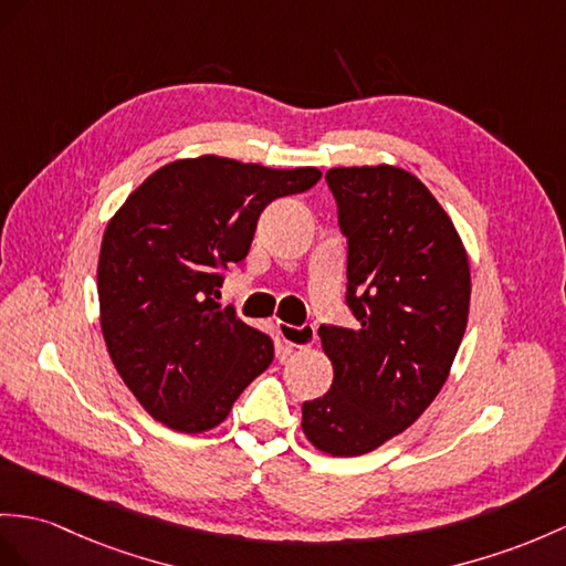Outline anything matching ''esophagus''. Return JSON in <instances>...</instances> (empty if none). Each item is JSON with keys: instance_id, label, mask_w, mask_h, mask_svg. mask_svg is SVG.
I'll return each mask as SVG.
<instances>
[{"instance_id": "esophagus-1", "label": "esophagus", "mask_w": 566, "mask_h": 566, "mask_svg": "<svg viewBox=\"0 0 566 566\" xmlns=\"http://www.w3.org/2000/svg\"><path fill=\"white\" fill-rule=\"evenodd\" d=\"M275 328H279V336L285 343V350H297V348H310L314 343V326H291L285 322H275Z\"/></svg>"}]
</instances>
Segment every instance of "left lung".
Returning a JSON list of instances; mask_svg holds the SVG:
<instances>
[{
  "mask_svg": "<svg viewBox=\"0 0 566 566\" xmlns=\"http://www.w3.org/2000/svg\"><path fill=\"white\" fill-rule=\"evenodd\" d=\"M348 238L357 324L319 326L334 384L302 406V432L328 457H363L416 422L444 387L471 310V264L451 218L396 165L331 168Z\"/></svg>",
  "mask_w": 566,
  "mask_h": 566,
  "instance_id": "obj_1",
  "label": "left lung"
}]
</instances>
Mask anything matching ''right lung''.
<instances>
[{"mask_svg":"<svg viewBox=\"0 0 566 566\" xmlns=\"http://www.w3.org/2000/svg\"><path fill=\"white\" fill-rule=\"evenodd\" d=\"M319 177L316 168L182 158L148 175L109 218L98 259L101 328L150 418L175 432H209L271 365V338L213 300L220 269L242 264L273 199L307 191Z\"/></svg>","mask_w":566,"mask_h":566,"instance_id":"right-lung-1","label":"right lung"}]
</instances>
